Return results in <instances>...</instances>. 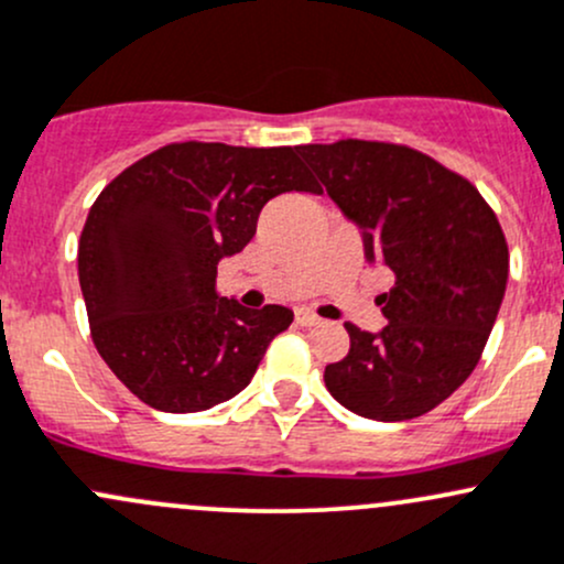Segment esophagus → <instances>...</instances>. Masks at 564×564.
I'll use <instances>...</instances> for the list:
<instances>
[{"label": "esophagus", "mask_w": 564, "mask_h": 564, "mask_svg": "<svg viewBox=\"0 0 564 564\" xmlns=\"http://www.w3.org/2000/svg\"><path fill=\"white\" fill-rule=\"evenodd\" d=\"M297 324L300 327H316V324H322V318L316 316V313H311V311H297Z\"/></svg>", "instance_id": "esophagus-1"}]
</instances>
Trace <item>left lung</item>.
<instances>
[{
  "instance_id": "8db88e82",
  "label": "left lung",
  "mask_w": 564,
  "mask_h": 564,
  "mask_svg": "<svg viewBox=\"0 0 564 564\" xmlns=\"http://www.w3.org/2000/svg\"><path fill=\"white\" fill-rule=\"evenodd\" d=\"M300 153L361 229L367 262L397 278L378 297L387 327L346 324L351 348L324 383L357 416H424L476 370L495 327L508 283L500 221L467 177L408 145L337 140Z\"/></svg>"
}]
</instances>
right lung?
<instances>
[{
  "label": "right lung",
  "instance_id": "add662e5",
  "mask_svg": "<svg viewBox=\"0 0 564 564\" xmlns=\"http://www.w3.org/2000/svg\"><path fill=\"white\" fill-rule=\"evenodd\" d=\"M286 192H322L297 148L192 140L142 156L91 205L78 275L94 346L145 405L197 413L232 400L289 329V307L251 311L216 292L218 262Z\"/></svg>",
  "mask_w": 564,
  "mask_h": 564
}]
</instances>
